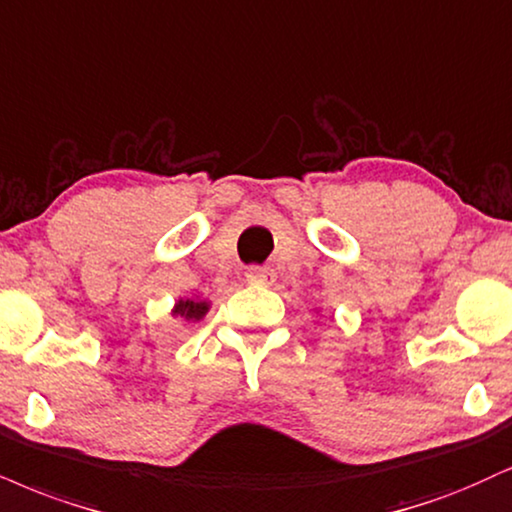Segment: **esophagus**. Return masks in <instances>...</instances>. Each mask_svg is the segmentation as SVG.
I'll use <instances>...</instances> for the list:
<instances>
[{
  "label": "esophagus",
  "instance_id": "1",
  "mask_svg": "<svg viewBox=\"0 0 512 512\" xmlns=\"http://www.w3.org/2000/svg\"><path fill=\"white\" fill-rule=\"evenodd\" d=\"M245 279H248L250 283H255V286H267V283L274 281V272L269 267H248Z\"/></svg>",
  "mask_w": 512,
  "mask_h": 512
}]
</instances>
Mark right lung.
Returning a JSON list of instances; mask_svg holds the SVG:
<instances>
[{
  "label": "right lung",
  "instance_id": "obj_1",
  "mask_svg": "<svg viewBox=\"0 0 512 512\" xmlns=\"http://www.w3.org/2000/svg\"><path fill=\"white\" fill-rule=\"evenodd\" d=\"M209 312V303L207 300H200V298H181L178 303L174 305V310H171V315L176 317H183L186 322H200L202 317H205Z\"/></svg>",
  "mask_w": 512,
  "mask_h": 512
}]
</instances>
